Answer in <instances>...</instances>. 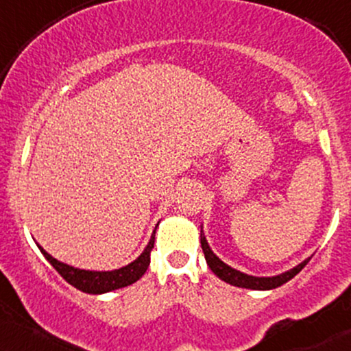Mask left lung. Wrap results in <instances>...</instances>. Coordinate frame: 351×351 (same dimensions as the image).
I'll list each match as a JSON object with an SVG mask.
<instances>
[{"instance_id": "obj_1", "label": "left lung", "mask_w": 351, "mask_h": 351, "mask_svg": "<svg viewBox=\"0 0 351 351\" xmlns=\"http://www.w3.org/2000/svg\"><path fill=\"white\" fill-rule=\"evenodd\" d=\"M201 247H202V252H204L206 261H208L209 268L213 269L216 276L221 278L222 281L229 282V285H232V286H237V288H247V289L267 291V289L278 288V286L285 285V282L293 280V278L296 276V274L301 271V269L306 267L311 260V258L304 260L302 263L298 265L296 268L289 269V271H286V273L278 274V276L256 278V276H250V274L240 273V271H237V269L230 268L229 265L223 263L222 260H219L217 256L214 255V252L209 248L208 242H206V237H204V234H202V229H201Z\"/></svg>"}]
</instances>
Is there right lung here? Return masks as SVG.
<instances>
[{
    "mask_svg": "<svg viewBox=\"0 0 351 351\" xmlns=\"http://www.w3.org/2000/svg\"><path fill=\"white\" fill-rule=\"evenodd\" d=\"M154 243L155 230L154 234H152L150 242L145 247L142 255L135 261H132V263H129L128 267L114 269V271H86V269L73 268L70 267V265H65L62 263V261L55 260L53 256L49 255L42 247H39V250L42 252V255L49 260V263L57 269L63 280L70 282L71 286H75L77 289L88 294H103L114 289L125 288V286L141 280L150 265V252L152 248H154Z\"/></svg>",
    "mask_w": 351,
    "mask_h": 351,
    "instance_id": "right-lung-1",
    "label": "right lung"
}]
</instances>
